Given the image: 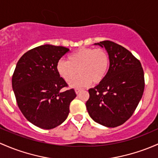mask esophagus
<instances>
[{"mask_svg":"<svg viewBox=\"0 0 158 158\" xmlns=\"http://www.w3.org/2000/svg\"><path fill=\"white\" fill-rule=\"evenodd\" d=\"M80 91H81L80 89H75V92H76V94H79V93L80 92Z\"/></svg>","mask_w":158,"mask_h":158,"instance_id":"1","label":"esophagus"}]
</instances>
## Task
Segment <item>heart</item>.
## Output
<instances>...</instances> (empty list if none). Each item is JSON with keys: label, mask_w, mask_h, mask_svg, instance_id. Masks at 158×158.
Returning a JSON list of instances; mask_svg holds the SVG:
<instances>
[{"label": "heart", "mask_w": 158, "mask_h": 158, "mask_svg": "<svg viewBox=\"0 0 158 158\" xmlns=\"http://www.w3.org/2000/svg\"><path fill=\"white\" fill-rule=\"evenodd\" d=\"M109 67L110 57L105 50L80 48L68 55L67 61L60 60L56 70L63 80L69 82L77 69L79 75L69 85L78 89L89 85L92 82L100 83L107 76Z\"/></svg>", "instance_id": "obj_1"}]
</instances>
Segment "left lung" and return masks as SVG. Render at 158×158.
<instances>
[{
  "label": "left lung",
  "mask_w": 158,
  "mask_h": 158,
  "mask_svg": "<svg viewBox=\"0 0 158 158\" xmlns=\"http://www.w3.org/2000/svg\"><path fill=\"white\" fill-rule=\"evenodd\" d=\"M94 44L108 53L110 67L104 80L89 90L86 108L96 123L117 127L130 118L142 98L144 71L140 61L123 46L110 41Z\"/></svg>",
  "instance_id": "left-lung-1"
}]
</instances>
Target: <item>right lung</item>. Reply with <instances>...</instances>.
I'll return each mask as SVG.
<instances>
[{"label": "right lung", "instance_id": "1", "mask_svg": "<svg viewBox=\"0 0 158 158\" xmlns=\"http://www.w3.org/2000/svg\"><path fill=\"white\" fill-rule=\"evenodd\" d=\"M69 48L44 44L29 50L17 62L12 87L18 107L33 125L51 129L67 118L69 104L76 94L67 87L56 70V65Z\"/></svg>", "mask_w": 158, "mask_h": 158}]
</instances>
